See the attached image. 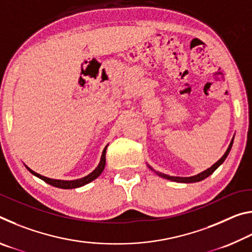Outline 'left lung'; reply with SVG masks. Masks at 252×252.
<instances>
[{
  "mask_svg": "<svg viewBox=\"0 0 252 252\" xmlns=\"http://www.w3.org/2000/svg\"><path fill=\"white\" fill-rule=\"evenodd\" d=\"M233 139H234V135L232 136L231 141H230V144H229V147H228V149H227V151L224 152V155H223L222 157H221L220 159H219L218 161H217L215 164H212L210 168H208L207 170H204V171L200 172V173H198V174H195V176H192V177H173V176H169V174H164V173H161V172H159V171H156V170L153 169V168L151 167V165H149V164H148V167H149V169H151L153 172H156L159 177L164 178V179H167V180L173 181V182H179V183H193V182L202 181V180H204V179H206V178H208L209 176H211V174H212L213 172H215L216 170L218 169L221 164L223 163L224 160L227 159L229 152H230V150H231V148H232Z\"/></svg>",
  "mask_w": 252,
  "mask_h": 252,
  "instance_id": "8db88e82",
  "label": "left lung"
}]
</instances>
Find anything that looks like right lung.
<instances>
[{"label": "right lung", "instance_id": "add662e5", "mask_svg": "<svg viewBox=\"0 0 252 252\" xmlns=\"http://www.w3.org/2000/svg\"><path fill=\"white\" fill-rule=\"evenodd\" d=\"M109 144H106L105 148L103 149V151H102V156H101V159L99 164H97V167L93 170V171L88 174V176H85L83 178H80V179H75V180H58V179H51V178H46L44 176H41V174L36 173L35 171H33L32 169H30L28 165H25V168H27L30 172H31L33 176H35L37 178H40L41 180H43L44 182L49 183V185L53 186L55 188H60V189H75V188H80L82 186L88 185V183H90L91 181L95 180V179L100 176V174L103 172L104 167H105V152H106V148H108Z\"/></svg>", "mask_w": 252, "mask_h": 252}]
</instances>
